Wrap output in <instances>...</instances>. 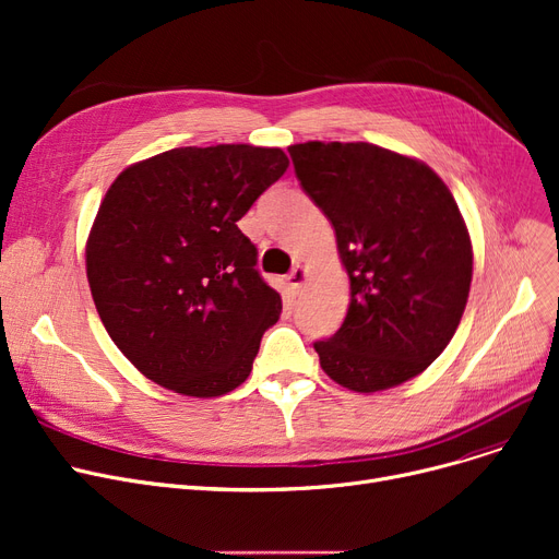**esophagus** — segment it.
Here are the masks:
<instances>
[{"label": "esophagus", "mask_w": 559, "mask_h": 559, "mask_svg": "<svg viewBox=\"0 0 559 559\" xmlns=\"http://www.w3.org/2000/svg\"><path fill=\"white\" fill-rule=\"evenodd\" d=\"M306 281H308V270L301 267V264H297V267L287 274V283L292 285V289H297V292L304 287Z\"/></svg>", "instance_id": "esophagus-1"}]
</instances>
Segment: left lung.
Instances as JSON below:
<instances>
[{"mask_svg":"<svg viewBox=\"0 0 559 559\" xmlns=\"http://www.w3.org/2000/svg\"><path fill=\"white\" fill-rule=\"evenodd\" d=\"M287 152L350 283L344 324L314 342L321 369L362 394L419 376L455 335L472 287V238L451 190L426 163L369 142Z\"/></svg>","mask_w":559,"mask_h":559,"instance_id":"left-lung-1","label":"left lung"}]
</instances>
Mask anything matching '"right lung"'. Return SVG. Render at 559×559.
<instances>
[{"mask_svg": "<svg viewBox=\"0 0 559 559\" xmlns=\"http://www.w3.org/2000/svg\"><path fill=\"white\" fill-rule=\"evenodd\" d=\"M289 160L253 144L179 146L127 167L85 245L102 324L133 367L186 396L242 385L281 295L238 222Z\"/></svg>", "mask_w": 559, "mask_h": 559, "instance_id": "add662e5", "label": "right lung"}]
</instances>
